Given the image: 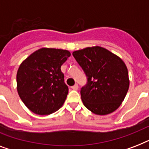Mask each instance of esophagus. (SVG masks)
<instances>
[{"label": "esophagus", "instance_id": "34e87169", "mask_svg": "<svg viewBox=\"0 0 149 149\" xmlns=\"http://www.w3.org/2000/svg\"><path fill=\"white\" fill-rule=\"evenodd\" d=\"M78 87H79L78 85H77V84H75L74 86H72V90H74V91H77V90H78Z\"/></svg>", "mask_w": 149, "mask_h": 149}]
</instances>
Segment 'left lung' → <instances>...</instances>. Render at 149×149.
<instances>
[{
	"label": "left lung",
	"instance_id": "obj_1",
	"mask_svg": "<svg viewBox=\"0 0 149 149\" xmlns=\"http://www.w3.org/2000/svg\"><path fill=\"white\" fill-rule=\"evenodd\" d=\"M87 77L80 91L84 106L98 115L116 111L129 88L128 72L120 57L100 46L72 52Z\"/></svg>",
	"mask_w": 149,
	"mask_h": 149
}]
</instances>
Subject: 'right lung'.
Segmentation results:
<instances>
[{
  "label": "right lung",
  "mask_w": 149,
  "mask_h": 149,
  "mask_svg": "<svg viewBox=\"0 0 149 149\" xmlns=\"http://www.w3.org/2000/svg\"><path fill=\"white\" fill-rule=\"evenodd\" d=\"M70 52L42 48L31 54L20 65L17 90L20 98L33 113L48 115L58 111L67 97V85L61 65Z\"/></svg>",
  "instance_id": "obj_1"
}]
</instances>
